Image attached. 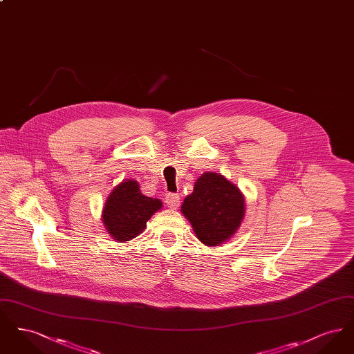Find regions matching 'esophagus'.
<instances>
[{
  "mask_svg": "<svg viewBox=\"0 0 354 354\" xmlns=\"http://www.w3.org/2000/svg\"><path fill=\"white\" fill-rule=\"evenodd\" d=\"M166 203L171 209H176L180 203V196L178 194H167L166 195Z\"/></svg>",
  "mask_w": 354,
  "mask_h": 354,
  "instance_id": "obj_1",
  "label": "esophagus"
}]
</instances>
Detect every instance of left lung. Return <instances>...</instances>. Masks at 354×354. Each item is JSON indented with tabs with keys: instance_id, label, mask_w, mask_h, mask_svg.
<instances>
[{
	"instance_id": "obj_1",
	"label": "left lung",
	"mask_w": 354,
	"mask_h": 354,
	"mask_svg": "<svg viewBox=\"0 0 354 354\" xmlns=\"http://www.w3.org/2000/svg\"><path fill=\"white\" fill-rule=\"evenodd\" d=\"M244 205L241 191L209 171L198 178L180 209L203 244L216 247L235 235L245 214Z\"/></svg>"
}]
</instances>
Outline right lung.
<instances>
[{"mask_svg": "<svg viewBox=\"0 0 354 354\" xmlns=\"http://www.w3.org/2000/svg\"><path fill=\"white\" fill-rule=\"evenodd\" d=\"M163 207L159 199L145 196L136 180H123L109 195L102 211V221L119 243L129 241L146 228L147 220Z\"/></svg>", "mask_w": 354, "mask_h": 354, "instance_id": "right-lung-1", "label": "right lung"}]
</instances>
